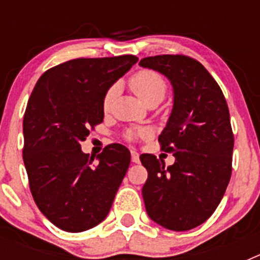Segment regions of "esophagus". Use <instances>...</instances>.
Listing matches in <instances>:
<instances>
[{
	"instance_id": "34e87169",
	"label": "esophagus",
	"mask_w": 260,
	"mask_h": 260,
	"mask_svg": "<svg viewBox=\"0 0 260 260\" xmlns=\"http://www.w3.org/2000/svg\"><path fill=\"white\" fill-rule=\"evenodd\" d=\"M132 161L135 162V164L139 162V153H138L135 150H132Z\"/></svg>"
}]
</instances>
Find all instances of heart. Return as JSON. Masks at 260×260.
<instances>
[{
    "instance_id": "b5f03b06",
    "label": "heart",
    "mask_w": 260,
    "mask_h": 260,
    "mask_svg": "<svg viewBox=\"0 0 260 260\" xmlns=\"http://www.w3.org/2000/svg\"><path fill=\"white\" fill-rule=\"evenodd\" d=\"M133 92L139 98L144 104L152 100H162L167 92V82L161 75L152 70H141L134 74L128 82ZM116 95V87H112L107 91L103 99V109H109Z\"/></svg>"
}]
</instances>
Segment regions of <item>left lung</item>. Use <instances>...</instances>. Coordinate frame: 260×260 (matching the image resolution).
Instances as JSON below:
<instances>
[{
    "label": "left lung",
    "instance_id": "1",
    "mask_svg": "<svg viewBox=\"0 0 260 260\" xmlns=\"http://www.w3.org/2000/svg\"><path fill=\"white\" fill-rule=\"evenodd\" d=\"M139 65L158 71L173 87V108L158 142L176 161L165 167L151 153L141 155L148 172L142 189L146 211L164 228L190 231L212 215L231 180L234 139L228 105L197 59L164 54Z\"/></svg>",
    "mask_w": 260,
    "mask_h": 260
}]
</instances>
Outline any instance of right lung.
<instances>
[{"label": "right lung", "instance_id": "add662e5", "mask_svg": "<svg viewBox=\"0 0 260 260\" xmlns=\"http://www.w3.org/2000/svg\"><path fill=\"white\" fill-rule=\"evenodd\" d=\"M137 62L132 54L71 59L45 71L29 96L23 118L29 189L39 210L62 231H88L109 213L130 151L113 143L95 157L80 142L103 122L108 89Z\"/></svg>", "mask_w": 260, "mask_h": 260}]
</instances>
